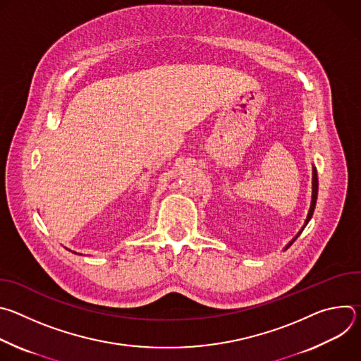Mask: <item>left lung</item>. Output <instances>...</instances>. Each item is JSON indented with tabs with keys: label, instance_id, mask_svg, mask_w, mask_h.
I'll use <instances>...</instances> for the list:
<instances>
[{
	"label": "left lung",
	"instance_id": "8db88e82",
	"mask_svg": "<svg viewBox=\"0 0 361 361\" xmlns=\"http://www.w3.org/2000/svg\"><path fill=\"white\" fill-rule=\"evenodd\" d=\"M317 192H319V177H317V170H316V167H313V194H312V205H310V210H308V214H307V219H305V223H304V226H302V228L300 230V233L286 245V248L284 250H287L295 240H297V237L301 234V231L304 230V227L308 224V221H310V219H312V216H313V213H314V209H316V201H317Z\"/></svg>",
	"mask_w": 361,
	"mask_h": 361
}]
</instances>
